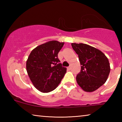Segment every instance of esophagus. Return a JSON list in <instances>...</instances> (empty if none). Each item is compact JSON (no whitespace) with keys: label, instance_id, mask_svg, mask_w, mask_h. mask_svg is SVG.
Returning a JSON list of instances; mask_svg holds the SVG:
<instances>
[{"label":"esophagus","instance_id":"obj_1","mask_svg":"<svg viewBox=\"0 0 122 122\" xmlns=\"http://www.w3.org/2000/svg\"><path fill=\"white\" fill-rule=\"evenodd\" d=\"M71 66H69V67H67V69H68V70H69H69H71Z\"/></svg>","mask_w":122,"mask_h":122}]
</instances>
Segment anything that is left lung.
Here are the masks:
<instances>
[{"label":"left lung","instance_id":"8db88e82","mask_svg":"<svg viewBox=\"0 0 122 122\" xmlns=\"http://www.w3.org/2000/svg\"><path fill=\"white\" fill-rule=\"evenodd\" d=\"M81 66V71L76 76V81L86 92H92L102 86L110 71L107 57L100 50L85 44L72 43Z\"/></svg>","mask_w":122,"mask_h":122}]
</instances>
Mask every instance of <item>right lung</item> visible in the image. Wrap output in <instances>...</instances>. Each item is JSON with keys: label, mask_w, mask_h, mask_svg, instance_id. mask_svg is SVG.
<instances>
[{"label": "right lung", "mask_w": 122, "mask_h": 122, "mask_svg": "<svg viewBox=\"0 0 122 122\" xmlns=\"http://www.w3.org/2000/svg\"><path fill=\"white\" fill-rule=\"evenodd\" d=\"M65 43L49 41L33 49L26 61V71L35 88L42 92L56 89L67 71L57 54Z\"/></svg>", "instance_id": "obj_1"}]
</instances>
